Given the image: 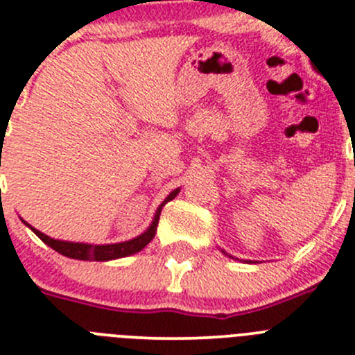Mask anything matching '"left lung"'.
Segmentation results:
<instances>
[{
	"mask_svg": "<svg viewBox=\"0 0 355 355\" xmlns=\"http://www.w3.org/2000/svg\"><path fill=\"white\" fill-rule=\"evenodd\" d=\"M223 253H225V251H223ZM225 254H227V253H225Z\"/></svg>",
	"mask_w": 355,
	"mask_h": 355,
	"instance_id": "1",
	"label": "left lung"
}]
</instances>
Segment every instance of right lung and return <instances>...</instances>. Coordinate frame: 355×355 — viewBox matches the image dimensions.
Masks as SVG:
<instances>
[{"label":"right lung","instance_id":"add662e5","mask_svg":"<svg viewBox=\"0 0 355 355\" xmlns=\"http://www.w3.org/2000/svg\"><path fill=\"white\" fill-rule=\"evenodd\" d=\"M180 192V189H175L166 199L159 205V208L156 209V215H154L153 223L149 225V229L146 232H142L140 236L133 237V239L125 241V243H116V244H86V243H71V241H58V239H51L50 236L46 234L40 232L37 229L31 227L27 222V227L43 241L44 244H48L50 248H53L55 251H58L60 254L69 258H76V260H95V261H107V260H116V258H123V257H128V254L133 253H139L140 250L147 246V244L153 241V237L156 236V230H157V222H159V215H161V209L163 206L166 205L168 201L175 199V196Z\"/></svg>","mask_w":355,"mask_h":355}]
</instances>
